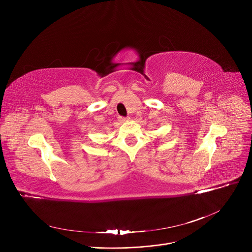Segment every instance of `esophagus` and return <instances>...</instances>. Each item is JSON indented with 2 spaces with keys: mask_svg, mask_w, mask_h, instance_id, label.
Segmentation results:
<instances>
[{
  "mask_svg": "<svg viewBox=\"0 0 252 252\" xmlns=\"http://www.w3.org/2000/svg\"><path fill=\"white\" fill-rule=\"evenodd\" d=\"M119 119V122H122V123H124V122H126V121H128V118H125V117H119L118 118Z\"/></svg>",
  "mask_w": 252,
  "mask_h": 252,
  "instance_id": "obj_1",
  "label": "esophagus"
}]
</instances>
